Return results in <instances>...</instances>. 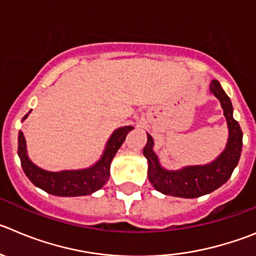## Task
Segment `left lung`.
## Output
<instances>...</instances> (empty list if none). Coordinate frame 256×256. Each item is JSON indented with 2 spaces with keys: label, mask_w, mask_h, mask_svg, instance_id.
<instances>
[{
  "label": "left lung",
  "mask_w": 256,
  "mask_h": 256,
  "mask_svg": "<svg viewBox=\"0 0 256 256\" xmlns=\"http://www.w3.org/2000/svg\"><path fill=\"white\" fill-rule=\"evenodd\" d=\"M210 91L220 100L228 128V138L224 151L216 160L206 165H189L179 170H168L161 165L154 152V138L147 133L144 154L148 162V180L157 192L179 198H198L224 184L238 166L242 150V130L234 119L231 100L217 80H212Z\"/></svg>",
  "instance_id": "1"
}]
</instances>
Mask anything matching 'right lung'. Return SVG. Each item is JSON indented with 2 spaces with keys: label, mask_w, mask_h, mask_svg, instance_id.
I'll list each match as a JSON object with an SVG mask.
<instances>
[{
  "label": "right lung",
  "mask_w": 256,
  "mask_h": 256,
  "mask_svg": "<svg viewBox=\"0 0 256 256\" xmlns=\"http://www.w3.org/2000/svg\"><path fill=\"white\" fill-rule=\"evenodd\" d=\"M29 114L30 112L22 118V122ZM132 130H134L132 126H126L114 130L105 144L102 157L90 168L60 171H48L39 168L28 156L26 140L21 130L18 132V154L25 175L42 190L57 196H88L99 190L108 182L110 176V164L116 151L123 144L126 134Z\"/></svg>",
  "instance_id": "right-lung-1"
}]
</instances>
